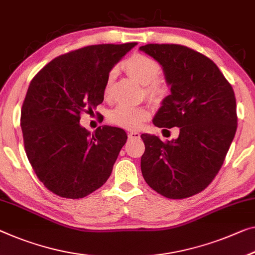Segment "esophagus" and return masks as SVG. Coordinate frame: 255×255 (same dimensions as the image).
Wrapping results in <instances>:
<instances>
[{
	"label": "esophagus",
	"instance_id": "esophagus-1",
	"mask_svg": "<svg viewBox=\"0 0 255 255\" xmlns=\"http://www.w3.org/2000/svg\"><path fill=\"white\" fill-rule=\"evenodd\" d=\"M128 140H130V141L138 140V139H140V133H138V132H130L128 134Z\"/></svg>",
	"mask_w": 255,
	"mask_h": 255
}]
</instances>
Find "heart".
<instances>
[{"instance_id":"obj_1","label":"heart","mask_w":255,"mask_h":255,"mask_svg":"<svg viewBox=\"0 0 255 255\" xmlns=\"http://www.w3.org/2000/svg\"><path fill=\"white\" fill-rule=\"evenodd\" d=\"M123 68L128 75L143 84L144 95L151 101H160L167 93V83L158 76L160 65L157 60L152 59L143 53H133L123 62ZM117 68L109 70L105 80L104 97L109 99L113 95ZM149 117V111L144 106H132L120 104L108 113L109 122L122 127L128 130H136Z\"/></svg>"}]
</instances>
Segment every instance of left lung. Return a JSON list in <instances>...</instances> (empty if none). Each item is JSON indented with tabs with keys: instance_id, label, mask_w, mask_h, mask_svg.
I'll return each mask as SVG.
<instances>
[{
	"instance_id": "1",
	"label": "left lung",
	"mask_w": 255,
	"mask_h": 255,
	"mask_svg": "<svg viewBox=\"0 0 255 255\" xmlns=\"http://www.w3.org/2000/svg\"><path fill=\"white\" fill-rule=\"evenodd\" d=\"M140 50L163 67L171 95L152 120L158 128H179L178 139L141 134V172L164 197L201 193L218 174L237 128L233 87L204 54L179 44H147ZM165 130V128H164Z\"/></svg>"
}]
</instances>
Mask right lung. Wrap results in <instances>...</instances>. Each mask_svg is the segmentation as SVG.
Listing matches in <instances>:
<instances>
[{
  "label": "right lung",
  "instance_id": "obj_1",
  "mask_svg": "<svg viewBox=\"0 0 255 255\" xmlns=\"http://www.w3.org/2000/svg\"><path fill=\"white\" fill-rule=\"evenodd\" d=\"M136 43L89 45L54 58L30 82L21 108L26 155L50 191L83 198L107 181L128 135L123 128L81 127L104 101L109 70Z\"/></svg>",
  "mask_w": 255,
  "mask_h": 255
}]
</instances>
